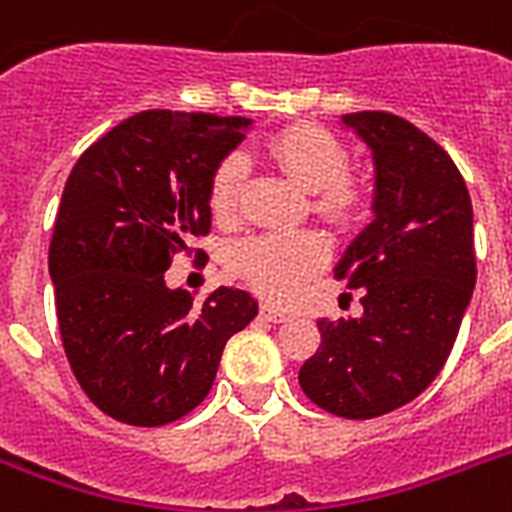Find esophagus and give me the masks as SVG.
<instances>
[{
	"label": "esophagus",
	"instance_id": "esophagus-1",
	"mask_svg": "<svg viewBox=\"0 0 512 512\" xmlns=\"http://www.w3.org/2000/svg\"><path fill=\"white\" fill-rule=\"evenodd\" d=\"M260 317L268 319V322H287L290 319V314L287 311H282V308H276V306H260Z\"/></svg>",
	"mask_w": 512,
	"mask_h": 512
}]
</instances>
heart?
Here are the masks:
<instances>
[{
  "mask_svg": "<svg viewBox=\"0 0 512 512\" xmlns=\"http://www.w3.org/2000/svg\"><path fill=\"white\" fill-rule=\"evenodd\" d=\"M271 161L306 187L311 212L346 228L365 206V185L349 171V147L325 126L295 123L268 136ZM247 158L230 152L209 177V209L220 222H236L247 187ZM330 255L327 239L314 228L265 230L233 244L230 265L255 292L271 300H290Z\"/></svg>",
  "mask_w": 512,
  "mask_h": 512,
  "instance_id": "obj_1",
  "label": "heart"
}]
</instances>
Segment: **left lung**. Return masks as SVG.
<instances>
[{"instance_id": "8db88e82", "label": "left lung", "mask_w": 512, "mask_h": 512, "mask_svg": "<svg viewBox=\"0 0 512 512\" xmlns=\"http://www.w3.org/2000/svg\"><path fill=\"white\" fill-rule=\"evenodd\" d=\"M376 163V220L335 279L362 292L360 319H319L300 389L341 419H376L427 389L454 349L475 287L473 204L438 142L392 112H351Z\"/></svg>"}]
</instances>
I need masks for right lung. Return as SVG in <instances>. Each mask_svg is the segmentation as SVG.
Here are the masks:
<instances>
[{
    "mask_svg": "<svg viewBox=\"0 0 512 512\" xmlns=\"http://www.w3.org/2000/svg\"><path fill=\"white\" fill-rule=\"evenodd\" d=\"M247 117L147 109L93 142L66 179L50 279L66 360L91 403L161 427L201 403L255 298L217 287L195 303L163 273L212 228L209 177L244 139Z\"/></svg>",
    "mask_w": 512,
    "mask_h": 512,
    "instance_id": "right-lung-1",
    "label": "right lung"
}]
</instances>
